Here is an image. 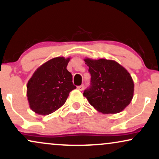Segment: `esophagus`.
Masks as SVG:
<instances>
[{
    "label": "esophagus",
    "mask_w": 159,
    "mask_h": 159,
    "mask_svg": "<svg viewBox=\"0 0 159 159\" xmlns=\"http://www.w3.org/2000/svg\"><path fill=\"white\" fill-rule=\"evenodd\" d=\"M84 85L81 84V85H80V86H78L77 88H78L79 90H84Z\"/></svg>",
    "instance_id": "34e87169"
}]
</instances>
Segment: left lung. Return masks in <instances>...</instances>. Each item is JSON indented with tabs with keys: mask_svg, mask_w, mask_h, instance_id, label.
<instances>
[{
	"mask_svg": "<svg viewBox=\"0 0 159 159\" xmlns=\"http://www.w3.org/2000/svg\"><path fill=\"white\" fill-rule=\"evenodd\" d=\"M91 75L90 84L83 95L96 110L116 114L129 105L134 93L132 76L114 61L85 59Z\"/></svg>",
	"mask_w": 159,
	"mask_h": 159,
	"instance_id": "left-lung-1",
	"label": "left lung"
}]
</instances>
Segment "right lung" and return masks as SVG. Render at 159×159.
<instances>
[{"label": "right lung", "instance_id": "right-lung-1", "mask_svg": "<svg viewBox=\"0 0 159 159\" xmlns=\"http://www.w3.org/2000/svg\"><path fill=\"white\" fill-rule=\"evenodd\" d=\"M69 58L55 57L39 67L29 80L27 96L32 111L48 115L60 108L76 88L66 69Z\"/></svg>", "mask_w": 159, "mask_h": 159}]
</instances>
